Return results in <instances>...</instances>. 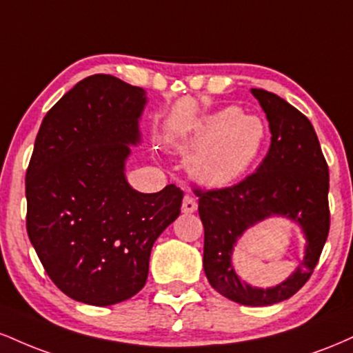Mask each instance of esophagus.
<instances>
[{
  "mask_svg": "<svg viewBox=\"0 0 353 353\" xmlns=\"http://www.w3.org/2000/svg\"><path fill=\"white\" fill-rule=\"evenodd\" d=\"M196 210H197L196 199H194V197H190V196H185L184 201H182V212L192 214V212H196Z\"/></svg>",
  "mask_w": 353,
  "mask_h": 353,
  "instance_id": "34e87169",
  "label": "esophagus"
}]
</instances>
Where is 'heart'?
Masks as SVG:
<instances>
[{
  "instance_id": "obj_1",
  "label": "heart",
  "mask_w": 353,
  "mask_h": 353,
  "mask_svg": "<svg viewBox=\"0 0 353 353\" xmlns=\"http://www.w3.org/2000/svg\"><path fill=\"white\" fill-rule=\"evenodd\" d=\"M267 141V128L257 116L239 108H225L194 128L185 149L192 157V172L205 184H229L252 165Z\"/></svg>"
}]
</instances>
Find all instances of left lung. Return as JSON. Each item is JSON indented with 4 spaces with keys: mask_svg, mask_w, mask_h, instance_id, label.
Segmentation results:
<instances>
[{
    "mask_svg": "<svg viewBox=\"0 0 353 353\" xmlns=\"http://www.w3.org/2000/svg\"><path fill=\"white\" fill-rule=\"evenodd\" d=\"M264 109L270 148L257 171L229 188H194L204 225V272L210 285L242 305L282 302L310 279L330 229L329 165L314 125L299 109L264 89H250ZM272 215L295 220L306 234V257L282 284L257 290L233 270L232 250L239 236Z\"/></svg>",
    "mask_w": 353,
    "mask_h": 353,
    "instance_id": "1",
    "label": "left lung"
}]
</instances>
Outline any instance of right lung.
Masks as SVG:
<instances>
[{"label": "right lung", "instance_id": "add662e5", "mask_svg": "<svg viewBox=\"0 0 353 353\" xmlns=\"http://www.w3.org/2000/svg\"><path fill=\"white\" fill-rule=\"evenodd\" d=\"M143 88L111 74L79 81L44 116L26 171V229L61 292L112 305L144 287L156 239L181 214L174 184H128L129 144L141 141Z\"/></svg>", "mask_w": 353, "mask_h": 353}]
</instances>
